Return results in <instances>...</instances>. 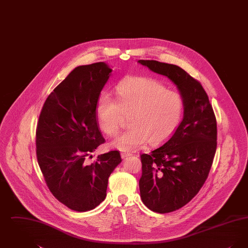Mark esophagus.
Instances as JSON below:
<instances>
[{"label": "esophagus", "mask_w": 248, "mask_h": 248, "mask_svg": "<svg viewBox=\"0 0 248 248\" xmlns=\"http://www.w3.org/2000/svg\"><path fill=\"white\" fill-rule=\"evenodd\" d=\"M132 154H129V153H121V157L123 158V159H124V158H127L128 156H131Z\"/></svg>", "instance_id": "esophagus-1"}]
</instances>
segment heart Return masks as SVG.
I'll return each mask as SVG.
<instances>
[{
    "label": "heart",
    "instance_id": "1",
    "mask_svg": "<svg viewBox=\"0 0 248 248\" xmlns=\"http://www.w3.org/2000/svg\"><path fill=\"white\" fill-rule=\"evenodd\" d=\"M117 101L107 93L98 96L95 115L99 128L108 136L118 133L124 115L129 116L127 132L111 145L122 151H135L149 142L157 146L176 131L184 112V99L154 78L129 77L116 86Z\"/></svg>",
    "mask_w": 248,
    "mask_h": 248
}]
</instances>
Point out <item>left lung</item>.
<instances>
[{"label":"left lung","mask_w":248,"mask_h":248,"mask_svg":"<svg viewBox=\"0 0 248 248\" xmlns=\"http://www.w3.org/2000/svg\"><path fill=\"white\" fill-rule=\"evenodd\" d=\"M177 85L184 99L183 119L173 135L150 154H141L140 190L152 211L173 212L202 187L217 149V120L208 95L180 67L156 60H139Z\"/></svg>","instance_id":"1"}]
</instances>
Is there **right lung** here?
<instances>
[{"mask_svg": "<svg viewBox=\"0 0 248 248\" xmlns=\"http://www.w3.org/2000/svg\"><path fill=\"white\" fill-rule=\"evenodd\" d=\"M112 70L104 62L75 68L48 95L37 124L36 154L48 189L71 210H92L106 198L118 151L87 156L105 142L95 105Z\"/></svg>", "mask_w": 248, "mask_h": 248, "instance_id": "obj_1", "label": "right lung"}]
</instances>
